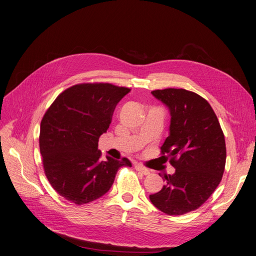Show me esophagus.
<instances>
[{"label": "esophagus", "mask_w": 256, "mask_h": 256, "mask_svg": "<svg viewBox=\"0 0 256 256\" xmlns=\"http://www.w3.org/2000/svg\"><path fill=\"white\" fill-rule=\"evenodd\" d=\"M135 170H136L140 172H142V174H144V176L150 174V170H148V168H144L142 165H140V164H136V165H135Z\"/></svg>", "instance_id": "1"}]
</instances>
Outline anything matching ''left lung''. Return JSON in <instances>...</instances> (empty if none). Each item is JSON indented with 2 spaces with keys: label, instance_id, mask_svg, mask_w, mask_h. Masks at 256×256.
<instances>
[{
  "label": "left lung",
  "instance_id": "8db88e82",
  "mask_svg": "<svg viewBox=\"0 0 256 256\" xmlns=\"http://www.w3.org/2000/svg\"><path fill=\"white\" fill-rule=\"evenodd\" d=\"M152 95L170 114L161 153L176 172L164 176L166 183L150 200L165 214L184 215L204 204L221 182L226 160L224 134L211 105L200 95L184 88L156 90Z\"/></svg>",
  "mask_w": 256,
  "mask_h": 256
}]
</instances>
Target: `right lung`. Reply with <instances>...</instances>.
I'll use <instances>...</instances> for the list:
<instances>
[{"label":"right lung","instance_id":"obj_1","mask_svg":"<svg viewBox=\"0 0 256 256\" xmlns=\"http://www.w3.org/2000/svg\"><path fill=\"white\" fill-rule=\"evenodd\" d=\"M130 88L110 84H75L60 94L45 112L39 146L52 188L75 204H88L108 192L116 172L131 168L127 158L100 160V135L112 123L116 104Z\"/></svg>","mask_w":256,"mask_h":256}]
</instances>
